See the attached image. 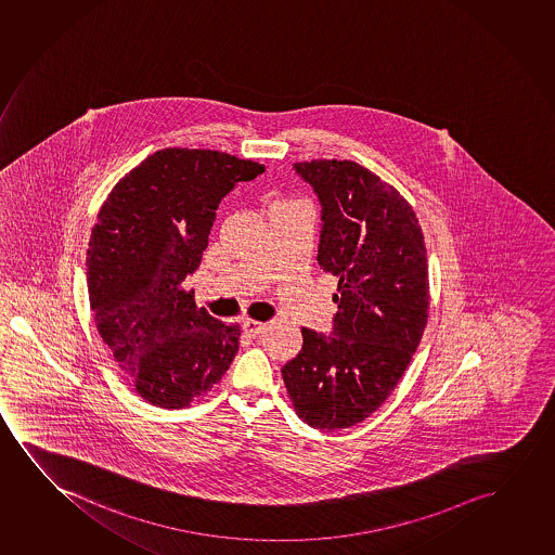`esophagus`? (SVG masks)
<instances>
[{"mask_svg":"<svg viewBox=\"0 0 555 555\" xmlns=\"http://www.w3.org/2000/svg\"><path fill=\"white\" fill-rule=\"evenodd\" d=\"M267 324L266 322H258V320H244L243 322V330L248 335H256L263 334L266 332Z\"/></svg>","mask_w":555,"mask_h":555,"instance_id":"1","label":"esophagus"}]
</instances>
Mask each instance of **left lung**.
<instances>
[{
  "label": "left lung",
  "mask_w": 555,
  "mask_h": 555,
  "mask_svg": "<svg viewBox=\"0 0 555 555\" xmlns=\"http://www.w3.org/2000/svg\"><path fill=\"white\" fill-rule=\"evenodd\" d=\"M320 203L319 261L339 279L330 335L301 327L282 367L297 415L322 430L370 417L402 379L428 319L423 231L398 191L352 160L296 163Z\"/></svg>",
  "instance_id": "1"
}]
</instances>
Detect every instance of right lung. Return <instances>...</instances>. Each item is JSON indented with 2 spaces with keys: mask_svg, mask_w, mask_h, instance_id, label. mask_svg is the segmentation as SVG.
Instances as JSON below:
<instances>
[{
  "mask_svg": "<svg viewBox=\"0 0 555 555\" xmlns=\"http://www.w3.org/2000/svg\"><path fill=\"white\" fill-rule=\"evenodd\" d=\"M266 170L212 150L168 147L115 185L92 229L87 286L115 362L144 400L178 410L228 372L241 327L197 309V271L221 198Z\"/></svg>",
  "mask_w": 555,
  "mask_h": 555,
  "instance_id": "1",
  "label": "right lung"
}]
</instances>
